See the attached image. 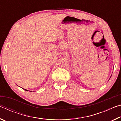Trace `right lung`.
Listing matches in <instances>:
<instances>
[{
	"label": "right lung",
	"mask_w": 121,
	"mask_h": 121,
	"mask_svg": "<svg viewBox=\"0 0 121 121\" xmlns=\"http://www.w3.org/2000/svg\"><path fill=\"white\" fill-rule=\"evenodd\" d=\"M24 90H26V91H28V90H26V89H24ZM30 92H31V91H30Z\"/></svg>",
	"instance_id": "obj_1"
}]
</instances>
